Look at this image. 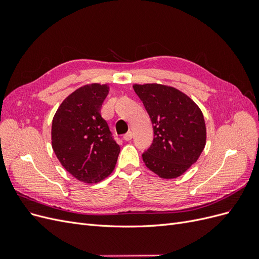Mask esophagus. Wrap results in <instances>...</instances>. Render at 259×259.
Segmentation results:
<instances>
[{"instance_id":"esophagus-1","label":"esophagus","mask_w":259,"mask_h":259,"mask_svg":"<svg viewBox=\"0 0 259 259\" xmlns=\"http://www.w3.org/2000/svg\"><path fill=\"white\" fill-rule=\"evenodd\" d=\"M133 138V132H127L126 133V134H125L124 136H123V139L124 140H126V142H128V140H131Z\"/></svg>"}]
</instances>
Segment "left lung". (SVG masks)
Wrapping results in <instances>:
<instances>
[{
  "label": "left lung",
  "instance_id": "obj_1",
  "mask_svg": "<svg viewBox=\"0 0 259 259\" xmlns=\"http://www.w3.org/2000/svg\"><path fill=\"white\" fill-rule=\"evenodd\" d=\"M153 126V142L143 153L146 166L164 179L183 175L198 161L206 143L201 109L186 94L162 84H135Z\"/></svg>",
  "mask_w": 259,
  "mask_h": 259
}]
</instances>
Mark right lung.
<instances>
[{
    "mask_svg": "<svg viewBox=\"0 0 259 259\" xmlns=\"http://www.w3.org/2000/svg\"><path fill=\"white\" fill-rule=\"evenodd\" d=\"M109 93L107 84L77 89L62 101L52 123V147L61 165L86 184L110 175L120 153L100 109Z\"/></svg>",
    "mask_w": 259,
    "mask_h": 259,
    "instance_id": "add662e5",
    "label": "right lung"
}]
</instances>
